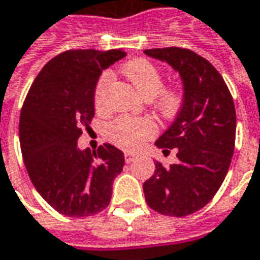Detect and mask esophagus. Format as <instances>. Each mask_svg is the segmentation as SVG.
<instances>
[{"label":"esophagus","instance_id":"esophagus-1","mask_svg":"<svg viewBox=\"0 0 260 260\" xmlns=\"http://www.w3.org/2000/svg\"><path fill=\"white\" fill-rule=\"evenodd\" d=\"M134 158H136L134 154H130V153H126V154H124V160H126V163H132Z\"/></svg>","mask_w":260,"mask_h":260}]
</instances>
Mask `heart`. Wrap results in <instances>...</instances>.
I'll return each mask as SVG.
<instances>
[{
	"mask_svg": "<svg viewBox=\"0 0 260 260\" xmlns=\"http://www.w3.org/2000/svg\"><path fill=\"white\" fill-rule=\"evenodd\" d=\"M121 73L143 97L149 100L156 97V109L165 118H173L182 110L184 91L179 85L163 87V74L151 61L134 58L121 67ZM109 85L110 76L106 73L99 78L94 90V106L99 111L104 109ZM156 133L157 127L151 120L132 116H120L107 127L110 140L124 150L140 149L144 142H147Z\"/></svg>",
	"mask_w": 260,
	"mask_h": 260,
	"instance_id": "b5f03b06",
	"label": "heart"
}]
</instances>
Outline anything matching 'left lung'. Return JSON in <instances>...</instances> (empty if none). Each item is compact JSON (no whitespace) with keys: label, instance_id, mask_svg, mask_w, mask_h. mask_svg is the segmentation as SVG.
<instances>
[{"label":"left lung","instance_id":"left-lung-1","mask_svg":"<svg viewBox=\"0 0 260 260\" xmlns=\"http://www.w3.org/2000/svg\"><path fill=\"white\" fill-rule=\"evenodd\" d=\"M144 53L179 71L184 103L172 126L156 142L163 153L176 149V165L156 161L143 183L147 205L165 216L182 217L213 199L231 166L236 137V111L219 71L187 48H151Z\"/></svg>","mask_w":260,"mask_h":260}]
</instances>
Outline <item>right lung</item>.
Returning <instances> with one entry per match:
<instances>
[{"label": "right lung", "instance_id": "1", "mask_svg": "<svg viewBox=\"0 0 260 260\" xmlns=\"http://www.w3.org/2000/svg\"><path fill=\"white\" fill-rule=\"evenodd\" d=\"M121 50H69L45 64L20 116V144L29 179L58 213L85 217L109 206L124 154L109 143L80 150L78 137L94 117V90Z\"/></svg>", "mask_w": 260, "mask_h": 260}]
</instances>
